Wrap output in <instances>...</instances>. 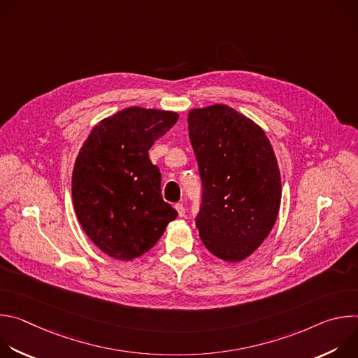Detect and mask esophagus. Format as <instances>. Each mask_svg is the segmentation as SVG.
Here are the masks:
<instances>
[{"mask_svg":"<svg viewBox=\"0 0 358 358\" xmlns=\"http://www.w3.org/2000/svg\"><path fill=\"white\" fill-rule=\"evenodd\" d=\"M176 210H177V213H178L180 217H184V215H185V208H184L182 203H176Z\"/></svg>","mask_w":358,"mask_h":358,"instance_id":"esophagus-1","label":"esophagus"}]
</instances>
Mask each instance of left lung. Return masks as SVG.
<instances>
[{"mask_svg": "<svg viewBox=\"0 0 358 358\" xmlns=\"http://www.w3.org/2000/svg\"><path fill=\"white\" fill-rule=\"evenodd\" d=\"M188 130L202 182L199 238L217 258L243 261L262 245L279 214L275 151L258 124L227 105L189 110Z\"/></svg>", "mask_w": 358, "mask_h": 358, "instance_id": "1", "label": "left lung"}]
</instances>
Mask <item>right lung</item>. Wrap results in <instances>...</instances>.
I'll list each match as a JSON object with an SVG mask.
<instances>
[{
    "instance_id": "obj_1",
    "label": "right lung",
    "mask_w": 358,
    "mask_h": 358,
    "mask_svg": "<svg viewBox=\"0 0 358 358\" xmlns=\"http://www.w3.org/2000/svg\"><path fill=\"white\" fill-rule=\"evenodd\" d=\"M178 120L167 110L127 108L85 140L72 174L76 217L109 257L131 261L162 238L177 211L162 196V174L148 150Z\"/></svg>"
}]
</instances>
